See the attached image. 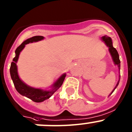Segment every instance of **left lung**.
<instances>
[{
  "label": "left lung",
  "mask_w": 132,
  "mask_h": 132,
  "mask_svg": "<svg viewBox=\"0 0 132 132\" xmlns=\"http://www.w3.org/2000/svg\"><path fill=\"white\" fill-rule=\"evenodd\" d=\"M102 39H103V41L105 43V44H106L107 46L109 48L110 53L111 55H112L113 62H114L115 64H117V66H118L119 70V71H120V67H121V64H121V62H120V60H119V56L118 52H117V51L116 50V48H113V44H112V39H111L110 37H107V36L103 37H102ZM120 77H121V75H119V80L118 82H117V84H116V87H115L114 89H113V91L112 92V93L110 94V95H112V93L114 92V90L116 89V88H117V86H118L119 83Z\"/></svg>",
  "instance_id": "8db88e82"
}]
</instances>
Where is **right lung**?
I'll use <instances>...</instances> for the list:
<instances>
[{"label":"right lung","mask_w":132,"mask_h":132,"mask_svg":"<svg viewBox=\"0 0 132 132\" xmlns=\"http://www.w3.org/2000/svg\"><path fill=\"white\" fill-rule=\"evenodd\" d=\"M43 39H44V37L43 36H34L23 42L15 50L16 55L13 59V62H11V67H10V75H11V77L12 79L16 91L22 95L25 96L36 103H40V102H43L49 98L62 86L65 77H66V74H63L54 83V84L53 85V89L50 91H44L41 89L32 88V87L26 85L19 78V75H18L17 66H16V63L18 61L20 52L25 47L26 44H29V43L39 41V40H43Z\"/></svg>","instance_id":"obj_1"}]
</instances>
